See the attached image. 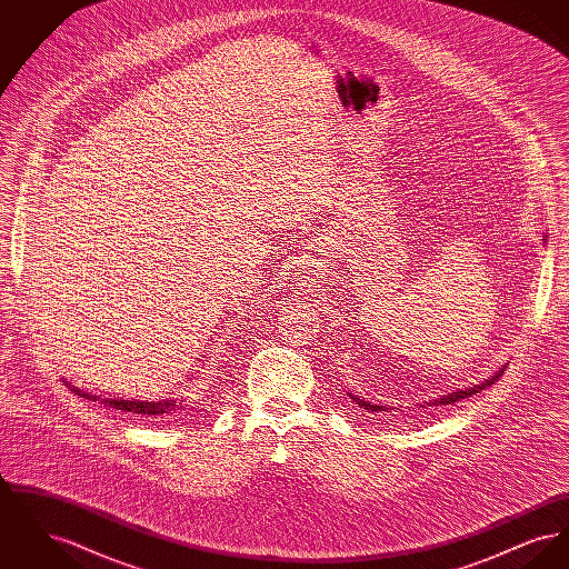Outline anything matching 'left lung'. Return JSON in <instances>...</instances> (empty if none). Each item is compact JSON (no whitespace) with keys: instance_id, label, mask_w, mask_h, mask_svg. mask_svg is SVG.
Listing matches in <instances>:
<instances>
[{"instance_id":"obj_1","label":"left lung","mask_w":569,"mask_h":569,"mask_svg":"<svg viewBox=\"0 0 569 569\" xmlns=\"http://www.w3.org/2000/svg\"><path fill=\"white\" fill-rule=\"evenodd\" d=\"M501 373H503V369H501L499 373H495L492 378L487 379L485 383H478V386H473V388H467V390L452 392V395H448V397H441L439 401H435L433 406H452V403H459L460 399H467V397H471V395H476V392L485 390V388L490 386V383H495L497 379L501 378ZM352 399L356 401V406H360L362 409H367V411H388V409H386L383 406H373V403H367V401H362V399H356V397H352ZM427 406H429V403H427Z\"/></svg>"}]
</instances>
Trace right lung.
Wrapping results in <instances>:
<instances>
[{
	"label": "right lung",
	"mask_w": 569,
	"mask_h": 569,
	"mask_svg": "<svg viewBox=\"0 0 569 569\" xmlns=\"http://www.w3.org/2000/svg\"><path fill=\"white\" fill-rule=\"evenodd\" d=\"M77 395H81L84 399H91V401H100L104 406L114 407V409H121V411H128V413H138V416H163V413H170V411H177L179 406L177 401H156V403H144V401H121V399H100V397H89L87 392H81L79 388H72Z\"/></svg>",
	"instance_id": "add662e5"
}]
</instances>
